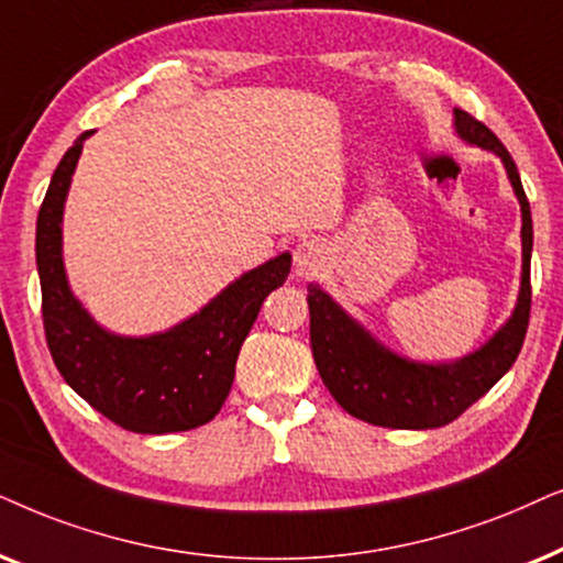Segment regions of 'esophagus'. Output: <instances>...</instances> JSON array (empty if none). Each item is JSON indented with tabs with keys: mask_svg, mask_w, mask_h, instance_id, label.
I'll return each mask as SVG.
<instances>
[{
	"mask_svg": "<svg viewBox=\"0 0 563 563\" xmlns=\"http://www.w3.org/2000/svg\"><path fill=\"white\" fill-rule=\"evenodd\" d=\"M324 262V246H321L317 239H303V242L296 244L294 250V265L298 275H311L317 273Z\"/></svg>",
	"mask_w": 563,
	"mask_h": 563,
	"instance_id": "obj_1",
	"label": "esophagus"
}]
</instances>
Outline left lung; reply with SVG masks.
Segmentation results:
<instances>
[{
  "instance_id": "left-lung-1",
  "label": "left lung",
  "mask_w": 563,
  "mask_h": 563,
  "mask_svg": "<svg viewBox=\"0 0 563 563\" xmlns=\"http://www.w3.org/2000/svg\"><path fill=\"white\" fill-rule=\"evenodd\" d=\"M455 131L468 144L489 148L505 162L522 208V286L512 319L474 355L451 365L411 363L378 344L319 286H309L311 350L319 376L347 415L396 430H427L459 419L482 399L520 355L530 321V252L533 219L512 156L482 120L455 110Z\"/></svg>"
}]
</instances>
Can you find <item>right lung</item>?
Returning <instances> with one entry per match:
<instances>
[{"instance_id":"obj_1","label":"right lung","mask_w":563,"mask_h":563,"mask_svg":"<svg viewBox=\"0 0 563 563\" xmlns=\"http://www.w3.org/2000/svg\"><path fill=\"white\" fill-rule=\"evenodd\" d=\"M85 131L64 154L37 213L35 260L46 342L66 384L110 422L164 434L219 415L234 384L242 342L265 298L286 283L290 254L250 269L203 311L154 336L108 334L71 296L62 260V216Z\"/></svg>"}]
</instances>
